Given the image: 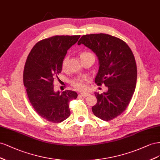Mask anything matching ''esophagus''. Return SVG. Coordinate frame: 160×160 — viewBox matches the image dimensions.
I'll list each match as a JSON object with an SVG mask.
<instances>
[{"instance_id":"34e87169","label":"esophagus","mask_w":160,"mask_h":160,"mask_svg":"<svg viewBox=\"0 0 160 160\" xmlns=\"http://www.w3.org/2000/svg\"><path fill=\"white\" fill-rule=\"evenodd\" d=\"M80 95L82 97H88L89 94L88 92H81V93H80Z\"/></svg>"}]
</instances>
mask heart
<instances>
[{
    "label": "heart",
    "mask_w": 160,
    "mask_h": 160,
    "mask_svg": "<svg viewBox=\"0 0 160 160\" xmlns=\"http://www.w3.org/2000/svg\"><path fill=\"white\" fill-rule=\"evenodd\" d=\"M90 56H93V55L88 52H81L80 53V58L81 61H82V60H85V59L88 58ZM67 62H68V58L65 57L64 58H63V60L62 61V68L63 69L66 68V65H67ZM72 85L74 86L76 88L79 89V90L83 89L85 86L83 81H82L81 80H76L75 81H74L72 82Z\"/></svg>",
    "instance_id": "1"
}]
</instances>
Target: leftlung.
I'll return each mask as SVG.
<instances>
[{
	"label": "left lung",
	"mask_w": 160,
	"mask_h": 160,
	"mask_svg": "<svg viewBox=\"0 0 160 160\" xmlns=\"http://www.w3.org/2000/svg\"><path fill=\"white\" fill-rule=\"evenodd\" d=\"M80 44L98 58L95 83L108 87L107 92H94L97 103L92 111L100 119L111 121L125 111L135 92L137 66L133 53L124 41L104 33L84 35L78 42Z\"/></svg>",
	"instance_id": "left-lung-1"
}]
</instances>
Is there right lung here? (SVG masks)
<instances>
[{
  "instance_id": "add662e5",
  "label": "right lung",
  "mask_w": 160,
  "mask_h": 160,
  "mask_svg": "<svg viewBox=\"0 0 160 160\" xmlns=\"http://www.w3.org/2000/svg\"><path fill=\"white\" fill-rule=\"evenodd\" d=\"M80 35H56L36 43L24 67L23 84L32 107L39 116L52 122L69 117V102L78 94L72 90H53V80L62 69L67 51Z\"/></svg>"
}]
</instances>
